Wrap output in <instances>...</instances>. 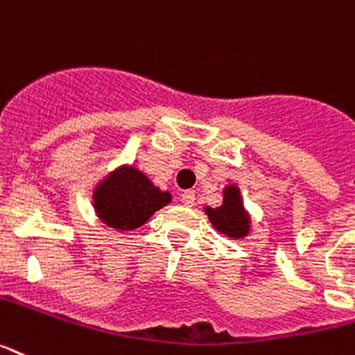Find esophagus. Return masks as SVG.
<instances>
[{
    "label": "esophagus",
    "instance_id": "1",
    "mask_svg": "<svg viewBox=\"0 0 355 355\" xmlns=\"http://www.w3.org/2000/svg\"><path fill=\"white\" fill-rule=\"evenodd\" d=\"M181 201H183V205H187V207H193V202H196V193H193L192 190H187V192L181 193Z\"/></svg>",
    "mask_w": 355,
    "mask_h": 355
}]
</instances>
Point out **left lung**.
<instances>
[{
  "instance_id": "obj_1",
  "label": "left lung",
  "mask_w": 355,
  "mask_h": 355,
  "mask_svg": "<svg viewBox=\"0 0 355 355\" xmlns=\"http://www.w3.org/2000/svg\"><path fill=\"white\" fill-rule=\"evenodd\" d=\"M208 219L219 232L226 233L230 237H246L250 230V219L241 202V193L237 187H226L224 190V201L219 208L207 210Z\"/></svg>"
}]
</instances>
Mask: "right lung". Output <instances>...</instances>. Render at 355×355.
<instances>
[{
  "mask_svg": "<svg viewBox=\"0 0 355 355\" xmlns=\"http://www.w3.org/2000/svg\"><path fill=\"white\" fill-rule=\"evenodd\" d=\"M95 210L102 223L116 230H135L171 202V193L156 189L144 172L123 166L96 187Z\"/></svg>",
  "mask_w": 355,
  "mask_h": 355,
  "instance_id": "add662e5",
  "label": "right lung"
}]
</instances>
